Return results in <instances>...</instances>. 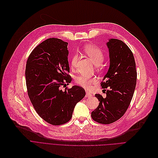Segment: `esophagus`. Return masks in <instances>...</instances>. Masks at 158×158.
Returning a JSON list of instances; mask_svg holds the SVG:
<instances>
[{
    "mask_svg": "<svg viewBox=\"0 0 158 158\" xmlns=\"http://www.w3.org/2000/svg\"><path fill=\"white\" fill-rule=\"evenodd\" d=\"M93 95L91 94H90L89 93H86V95H85V97H87V98H92Z\"/></svg>",
    "mask_w": 158,
    "mask_h": 158,
    "instance_id": "1",
    "label": "esophagus"
}]
</instances>
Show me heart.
Here are the masks:
<instances>
[{"mask_svg": "<svg viewBox=\"0 0 158 158\" xmlns=\"http://www.w3.org/2000/svg\"><path fill=\"white\" fill-rule=\"evenodd\" d=\"M84 51L92 61V62L96 65H98L102 64L104 59V55L103 51L98 47L92 45L89 46H86L84 48ZM78 55L77 54L74 55L71 59V67L72 68L76 66L77 60H78ZM75 81L76 83L85 89L89 90L91 89L92 85L96 83V79L91 78L87 77L84 76V75H80L75 78Z\"/></svg>", "mask_w": 158, "mask_h": 158, "instance_id": "heart-1", "label": "heart"}]
</instances>
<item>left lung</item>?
I'll list each match as a JSON object with an SVG mask.
<instances>
[{"label":"left lung","mask_w":158,"mask_h":158,"mask_svg":"<svg viewBox=\"0 0 158 158\" xmlns=\"http://www.w3.org/2000/svg\"><path fill=\"white\" fill-rule=\"evenodd\" d=\"M109 53V67L102 87L107 90L106 97L95 96L100 103L91 112L95 122L110 124L122 117L128 109L136 88L137 72L134 55L122 40L110 39L106 43Z\"/></svg>","instance_id":"left-lung-1"}]
</instances>
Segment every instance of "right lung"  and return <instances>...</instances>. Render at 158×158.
Returning a JSON list of instances; mask_svg holds the SVG:
<instances>
[{
    "instance_id": "1",
    "label": "right lung",
    "mask_w": 158,
    "mask_h": 158,
    "mask_svg": "<svg viewBox=\"0 0 158 158\" xmlns=\"http://www.w3.org/2000/svg\"><path fill=\"white\" fill-rule=\"evenodd\" d=\"M68 43L48 39L36 46L29 56L26 67L27 94L38 114L48 123L59 125L68 122L76 104L85 96L84 89L70 83Z\"/></svg>"
}]
</instances>
